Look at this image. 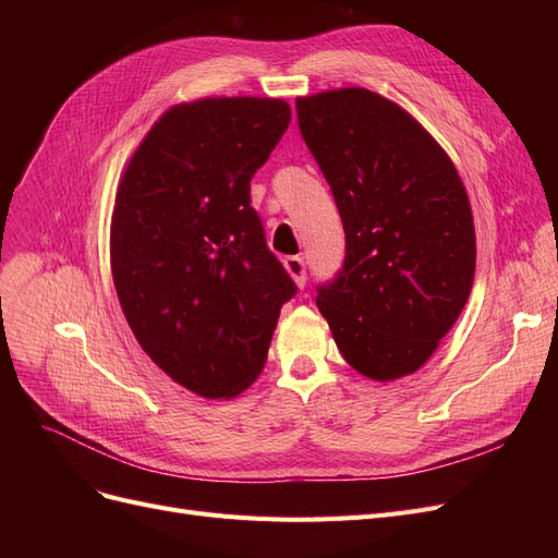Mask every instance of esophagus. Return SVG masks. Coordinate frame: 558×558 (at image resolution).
Here are the masks:
<instances>
[{
	"mask_svg": "<svg viewBox=\"0 0 558 558\" xmlns=\"http://www.w3.org/2000/svg\"><path fill=\"white\" fill-rule=\"evenodd\" d=\"M283 267H286V272L291 275V279L295 281L298 289H302V286H305V281H307V275H305V260L298 258V256H289V258L283 260Z\"/></svg>",
	"mask_w": 558,
	"mask_h": 558,
	"instance_id": "1",
	"label": "esophagus"
}]
</instances>
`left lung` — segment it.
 <instances>
[{"instance_id":"obj_1","label":"left lung","mask_w":558,"mask_h":558,"mask_svg":"<svg viewBox=\"0 0 558 558\" xmlns=\"http://www.w3.org/2000/svg\"><path fill=\"white\" fill-rule=\"evenodd\" d=\"M347 238L340 277L318 289L344 361L373 381L414 375L461 316L475 281V223L447 150L367 88L295 99Z\"/></svg>"}]
</instances>
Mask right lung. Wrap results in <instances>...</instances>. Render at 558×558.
Segmentation results:
<instances>
[{"label":"right lung","instance_id":"right-lung-1","mask_svg":"<svg viewBox=\"0 0 558 558\" xmlns=\"http://www.w3.org/2000/svg\"><path fill=\"white\" fill-rule=\"evenodd\" d=\"M289 123L279 97L174 105L118 181L109 232L118 302L146 356L199 398L228 400L258 379L295 293L248 195Z\"/></svg>","mask_w":558,"mask_h":558}]
</instances>
